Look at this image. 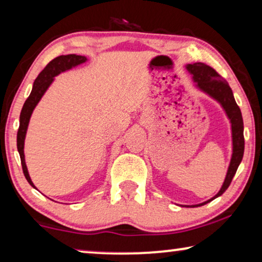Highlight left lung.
Here are the masks:
<instances>
[{
    "label": "left lung",
    "mask_w": 262,
    "mask_h": 262,
    "mask_svg": "<svg viewBox=\"0 0 262 262\" xmlns=\"http://www.w3.org/2000/svg\"><path fill=\"white\" fill-rule=\"evenodd\" d=\"M188 71L192 74V78L197 82V86L209 96L215 98L220 104L226 110L227 116L229 117L230 123H232V132H233V156L230 161L228 172H227L225 183H223L221 190L213 199L207 201V202L201 203L197 207L203 206L216 197L221 196L232 183V180L236 172L244 157L245 151V138H244V120H242L241 110L238 107L236 101L234 99L232 89L227 84L225 79L216 72L213 67L204 62H195L192 65L187 66Z\"/></svg>",
    "instance_id": "left-lung-1"
}]
</instances>
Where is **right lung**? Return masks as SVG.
I'll return each instance as SVG.
<instances>
[{"label":"right lung","instance_id":"add662e5","mask_svg":"<svg viewBox=\"0 0 262 262\" xmlns=\"http://www.w3.org/2000/svg\"><path fill=\"white\" fill-rule=\"evenodd\" d=\"M85 61H86L85 56L75 55V54L60 55V56H56L55 59H53L52 61H49L47 63V66L41 71V73L39 75H37L35 81H34L32 92H30L29 97L27 98V100H26V103L24 104V107L21 110L20 126H18V131H17V150H18V154H20L22 170H24L25 177L32 187H34V184L28 175L27 166H26L24 145H25L26 131H27L28 123H29L30 116H32L33 110L36 106V104L39 103V100L41 99V97L43 96V93L46 92L47 87L51 85V82L53 81V78H54L55 75H58L60 72L70 70V68H72L73 66H77L79 63H82Z\"/></svg>","mask_w":262,"mask_h":262}]
</instances>
